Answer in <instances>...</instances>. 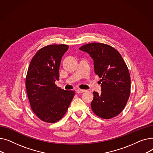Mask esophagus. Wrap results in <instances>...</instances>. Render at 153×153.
<instances>
[{
  "label": "esophagus",
  "mask_w": 153,
  "mask_h": 153,
  "mask_svg": "<svg viewBox=\"0 0 153 153\" xmlns=\"http://www.w3.org/2000/svg\"><path fill=\"white\" fill-rule=\"evenodd\" d=\"M86 91L85 90H83V89H77L76 90V92L77 94H80V93H83L85 92Z\"/></svg>",
  "instance_id": "esophagus-1"
}]
</instances>
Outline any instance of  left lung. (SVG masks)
Segmentation results:
<instances>
[{"label":"left lung","instance_id":"8db88e82","mask_svg":"<svg viewBox=\"0 0 153 153\" xmlns=\"http://www.w3.org/2000/svg\"><path fill=\"white\" fill-rule=\"evenodd\" d=\"M79 50L90 54L95 74L101 78V94L93 92V112L103 119L118 115L126 106L131 91L130 72L121 54L112 46L100 43L86 44Z\"/></svg>","mask_w":153,"mask_h":153}]
</instances>
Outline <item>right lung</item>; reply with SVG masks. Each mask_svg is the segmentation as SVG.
<instances>
[{
    "label": "right lung",
    "instance_id": "obj_1",
    "mask_svg": "<svg viewBox=\"0 0 153 153\" xmlns=\"http://www.w3.org/2000/svg\"><path fill=\"white\" fill-rule=\"evenodd\" d=\"M67 45H48L31 59L25 86L31 110L42 121L53 123L65 115L74 97L73 91H64L55 84L59 80L61 58Z\"/></svg>",
    "mask_w": 153,
    "mask_h": 153
}]
</instances>
